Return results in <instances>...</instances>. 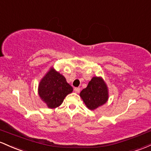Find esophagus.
I'll use <instances>...</instances> for the list:
<instances>
[{
    "instance_id": "34e87169",
    "label": "esophagus",
    "mask_w": 151,
    "mask_h": 151,
    "mask_svg": "<svg viewBox=\"0 0 151 151\" xmlns=\"http://www.w3.org/2000/svg\"><path fill=\"white\" fill-rule=\"evenodd\" d=\"M74 91H75L76 93H78L80 92V88H74Z\"/></svg>"
}]
</instances>
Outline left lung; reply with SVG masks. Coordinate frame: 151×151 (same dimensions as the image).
I'll use <instances>...</instances> for the list:
<instances>
[{"instance_id": "left-lung-1", "label": "left lung", "mask_w": 151, "mask_h": 151, "mask_svg": "<svg viewBox=\"0 0 151 151\" xmlns=\"http://www.w3.org/2000/svg\"><path fill=\"white\" fill-rule=\"evenodd\" d=\"M80 96L89 109L95 110L107 102V86L101 78L93 77L88 83L87 88L81 91Z\"/></svg>"}]
</instances>
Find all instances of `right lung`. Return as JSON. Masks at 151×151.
<instances>
[{"label": "right lung", "instance_id": "1", "mask_svg": "<svg viewBox=\"0 0 151 151\" xmlns=\"http://www.w3.org/2000/svg\"><path fill=\"white\" fill-rule=\"evenodd\" d=\"M73 91L65 77L53 68L43 77L38 87V94L48 108L60 106L64 98Z\"/></svg>", "mask_w": 151, "mask_h": 151}]
</instances>
